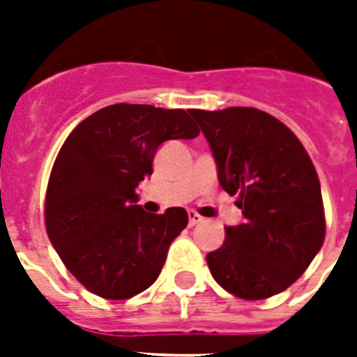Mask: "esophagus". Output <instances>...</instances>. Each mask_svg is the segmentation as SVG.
<instances>
[{"label": "esophagus", "instance_id": "obj_1", "mask_svg": "<svg viewBox=\"0 0 357 357\" xmlns=\"http://www.w3.org/2000/svg\"><path fill=\"white\" fill-rule=\"evenodd\" d=\"M202 220H204V218H202L198 213L189 211V226H196V224L202 222Z\"/></svg>", "mask_w": 357, "mask_h": 357}]
</instances>
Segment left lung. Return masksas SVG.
<instances>
[{"mask_svg":"<svg viewBox=\"0 0 357 357\" xmlns=\"http://www.w3.org/2000/svg\"><path fill=\"white\" fill-rule=\"evenodd\" d=\"M190 114L217 161L222 189L237 196L244 224L206 255L213 278L243 300L291 287L326 237L321 183L307 151L283 122L254 107Z\"/></svg>","mask_w":357,"mask_h":357,"instance_id":"8db88e82","label":"left lung"}]
</instances>
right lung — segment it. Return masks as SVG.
I'll use <instances>...</instances> for the list:
<instances>
[{"mask_svg": "<svg viewBox=\"0 0 357 357\" xmlns=\"http://www.w3.org/2000/svg\"><path fill=\"white\" fill-rule=\"evenodd\" d=\"M198 133L183 109L114 103L64 140L47 181L44 222L64 266L92 294L128 300L157 280L189 215L183 207L150 215L135 204V189L153 172L159 144Z\"/></svg>", "mask_w": 357, "mask_h": 357, "instance_id": "1", "label": "right lung"}]
</instances>
